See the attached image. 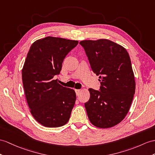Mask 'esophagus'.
<instances>
[{"instance_id": "esophagus-1", "label": "esophagus", "mask_w": 155, "mask_h": 155, "mask_svg": "<svg viewBox=\"0 0 155 155\" xmlns=\"http://www.w3.org/2000/svg\"><path fill=\"white\" fill-rule=\"evenodd\" d=\"M75 93H76V95L78 96V95H80V93L81 92V90L80 89H75Z\"/></svg>"}]
</instances>
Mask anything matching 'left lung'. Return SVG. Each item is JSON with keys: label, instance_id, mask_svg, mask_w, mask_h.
I'll list each match as a JSON object with an SVG mask.
<instances>
[{"label": "left lung", "instance_id": "8db88e82", "mask_svg": "<svg viewBox=\"0 0 155 155\" xmlns=\"http://www.w3.org/2000/svg\"><path fill=\"white\" fill-rule=\"evenodd\" d=\"M91 67L99 75L100 91L89 89L90 99L85 107L90 122L109 128L121 122L130 110L135 81L129 54L122 45L101 39L80 42Z\"/></svg>", "mask_w": 155, "mask_h": 155}]
</instances>
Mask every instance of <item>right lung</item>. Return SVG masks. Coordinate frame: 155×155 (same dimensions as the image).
<instances>
[{
    "instance_id": "1",
    "label": "right lung",
    "mask_w": 155,
    "mask_h": 155,
    "mask_svg": "<svg viewBox=\"0 0 155 155\" xmlns=\"http://www.w3.org/2000/svg\"><path fill=\"white\" fill-rule=\"evenodd\" d=\"M78 41L46 37L29 48L22 68V81L30 112L41 125L58 127L68 122L76 100L74 90L60 85L64 59Z\"/></svg>"
}]
</instances>
